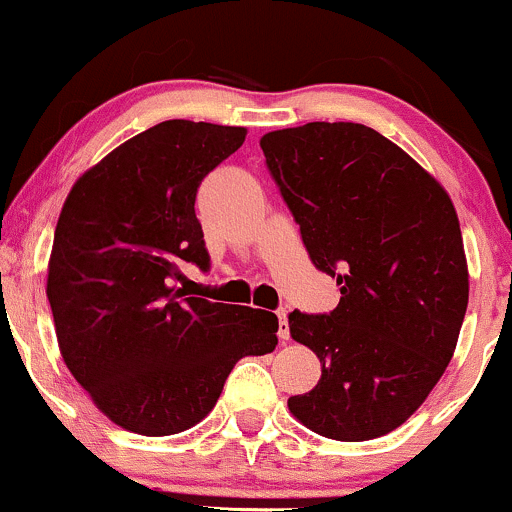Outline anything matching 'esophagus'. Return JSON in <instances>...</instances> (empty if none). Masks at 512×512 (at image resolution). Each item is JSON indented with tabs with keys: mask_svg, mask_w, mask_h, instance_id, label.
Returning a JSON list of instances; mask_svg holds the SVG:
<instances>
[{
	"mask_svg": "<svg viewBox=\"0 0 512 512\" xmlns=\"http://www.w3.org/2000/svg\"><path fill=\"white\" fill-rule=\"evenodd\" d=\"M276 315H279V339H281V342H286V339L291 337V332H289V320H286V310H284V308L276 310Z\"/></svg>",
	"mask_w": 512,
	"mask_h": 512,
	"instance_id": "1",
	"label": "esophagus"
}]
</instances>
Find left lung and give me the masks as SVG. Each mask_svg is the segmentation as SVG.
Instances as JSON below:
<instances>
[{"label": "left lung", "mask_w": 512, "mask_h": 512, "mask_svg": "<svg viewBox=\"0 0 512 512\" xmlns=\"http://www.w3.org/2000/svg\"><path fill=\"white\" fill-rule=\"evenodd\" d=\"M310 262L337 279L330 313H289L322 363L291 414L325 438H380L424 404L455 351L469 276L448 192L397 144L356 122L260 139Z\"/></svg>", "instance_id": "8db88e82"}]
</instances>
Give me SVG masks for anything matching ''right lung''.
Instances as JSON below:
<instances>
[{"label": "right lung", "instance_id": "right-lung-1", "mask_svg": "<svg viewBox=\"0 0 512 512\" xmlns=\"http://www.w3.org/2000/svg\"><path fill=\"white\" fill-rule=\"evenodd\" d=\"M245 134L161 122L86 170L57 221L48 301L62 358L96 407L139 436L192 428L240 358L276 346L279 320L269 310L175 286L182 264L209 272L197 190Z\"/></svg>", "mask_w": 512, "mask_h": 512}]
</instances>
